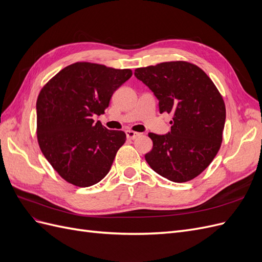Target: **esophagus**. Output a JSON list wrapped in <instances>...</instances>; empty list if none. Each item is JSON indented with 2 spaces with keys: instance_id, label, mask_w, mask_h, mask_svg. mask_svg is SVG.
<instances>
[{
  "instance_id": "obj_1",
  "label": "esophagus",
  "mask_w": 262,
  "mask_h": 262,
  "mask_svg": "<svg viewBox=\"0 0 262 262\" xmlns=\"http://www.w3.org/2000/svg\"><path fill=\"white\" fill-rule=\"evenodd\" d=\"M125 134H126V138L130 139V140L137 139V138L140 136V133H138V132H134V131H130V130L125 131Z\"/></svg>"
}]
</instances>
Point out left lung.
Here are the masks:
<instances>
[{"instance_id": "obj_1", "label": "left lung", "mask_w": 262, "mask_h": 262, "mask_svg": "<svg viewBox=\"0 0 262 262\" xmlns=\"http://www.w3.org/2000/svg\"><path fill=\"white\" fill-rule=\"evenodd\" d=\"M134 75L153 92L160 113L172 114L170 132L148 133L153 148L145 154L147 164L173 182L200 175L219 152L225 124V104L215 85L185 61L139 68Z\"/></svg>"}]
</instances>
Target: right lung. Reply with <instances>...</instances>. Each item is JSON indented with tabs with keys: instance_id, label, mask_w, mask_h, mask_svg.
Listing matches in <instances>:
<instances>
[{
	"instance_id": "right-lung-1",
	"label": "right lung",
	"mask_w": 262,
	"mask_h": 262,
	"mask_svg": "<svg viewBox=\"0 0 262 262\" xmlns=\"http://www.w3.org/2000/svg\"><path fill=\"white\" fill-rule=\"evenodd\" d=\"M132 76L96 63H73L52 77L37 99V138L45 157L70 184L90 187L112 168L125 142L123 131L93 118L105 113L117 89Z\"/></svg>"
}]
</instances>
